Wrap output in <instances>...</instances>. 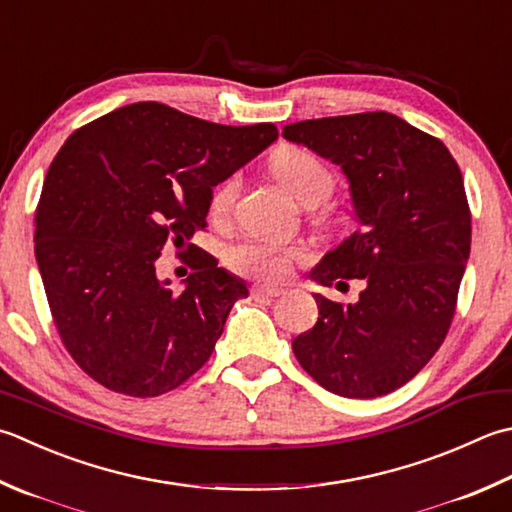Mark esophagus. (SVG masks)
Returning a JSON list of instances; mask_svg holds the SVG:
<instances>
[{
  "instance_id": "1",
  "label": "esophagus",
  "mask_w": 512,
  "mask_h": 512,
  "mask_svg": "<svg viewBox=\"0 0 512 512\" xmlns=\"http://www.w3.org/2000/svg\"><path fill=\"white\" fill-rule=\"evenodd\" d=\"M279 295H282V288H277V286H253L255 299H275Z\"/></svg>"
}]
</instances>
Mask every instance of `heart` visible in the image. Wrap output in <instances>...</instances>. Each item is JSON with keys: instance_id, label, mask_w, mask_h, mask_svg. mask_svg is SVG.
Returning a JSON list of instances; mask_svg holds the SVG:
<instances>
[{"instance_id": "heart-1", "label": "heart", "mask_w": 512, "mask_h": 512, "mask_svg": "<svg viewBox=\"0 0 512 512\" xmlns=\"http://www.w3.org/2000/svg\"><path fill=\"white\" fill-rule=\"evenodd\" d=\"M270 173L282 184L297 202L304 206H319L333 195L335 175L315 153L299 146H279L270 155ZM237 175L226 177L219 182L210 195V215L215 219H226L235 206L239 193ZM306 253L299 246H277L268 242H239L226 250L228 266L237 270L239 275L264 279V282H275L290 273V268L297 262H304Z\"/></svg>"}]
</instances>
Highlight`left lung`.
Returning a JSON list of instances; mask_svg holds the SVG:
<instances>
[{"mask_svg": "<svg viewBox=\"0 0 512 512\" xmlns=\"http://www.w3.org/2000/svg\"><path fill=\"white\" fill-rule=\"evenodd\" d=\"M282 135L342 168L359 222L308 277L366 284L348 306L315 295L317 324L293 339V353L330 393H393L430 362L453 322L470 255L462 170L437 137L384 110L306 119Z\"/></svg>", "mask_w": 512, "mask_h": 512, "instance_id": "1", "label": "left lung"}]
</instances>
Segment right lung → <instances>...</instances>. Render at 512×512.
I'll list each match as a JSON object with an SVG mask.
<instances>
[{
  "mask_svg": "<svg viewBox=\"0 0 512 512\" xmlns=\"http://www.w3.org/2000/svg\"><path fill=\"white\" fill-rule=\"evenodd\" d=\"M277 135L273 124L224 126L137 102L59 148L35 213V257L57 333L97 384L157 397L208 362L248 288L188 242L206 228L213 186ZM170 245L194 268L179 294L156 275Z\"/></svg>",
  "mask_w": 512,
  "mask_h": 512,
  "instance_id": "1",
  "label": "right lung"
}]
</instances>
